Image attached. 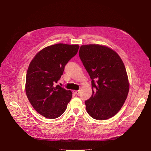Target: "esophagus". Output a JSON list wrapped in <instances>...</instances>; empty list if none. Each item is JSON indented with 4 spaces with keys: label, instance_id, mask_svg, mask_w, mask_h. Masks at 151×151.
Masks as SVG:
<instances>
[{
    "label": "esophagus",
    "instance_id": "34e87169",
    "mask_svg": "<svg viewBox=\"0 0 151 151\" xmlns=\"http://www.w3.org/2000/svg\"><path fill=\"white\" fill-rule=\"evenodd\" d=\"M73 92L75 94L78 95V94L80 93V90H73Z\"/></svg>",
    "mask_w": 151,
    "mask_h": 151
}]
</instances>
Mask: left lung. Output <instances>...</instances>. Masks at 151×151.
I'll return each mask as SVG.
<instances>
[{
  "mask_svg": "<svg viewBox=\"0 0 151 151\" xmlns=\"http://www.w3.org/2000/svg\"><path fill=\"white\" fill-rule=\"evenodd\" d=\"M79 55L92 79L93 94L85 101L86 110L97 120L113 117L121 109L130 88L122 59L114 50L99 44L81 45Z\"/></svg>",
  "mask_w": 151,
  "mask_h": 151,
  "instance_id": "left-lung-1",
  "label": "left lung"
}]
</instances>
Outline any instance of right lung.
Segmentation results:
<instances>
[{
  "mask_svg": "<svg viewBox=\"0 0 151 151\" xmlns=\"http://www.w3.org/2000/svg\"><path fill=\"white\" fill-rule=\"evenodd\" d=\"M79 47L76 44H54L39 51L31 61L26 75V93L35 110L43 116L55 119L66 111L72 93L55 83Z\"/></svg>",
  "mask_w": 151,
  "mask_h": 151,
  "instance_id": "obj_1",
  "label": "right lung"
}]
</instances>
